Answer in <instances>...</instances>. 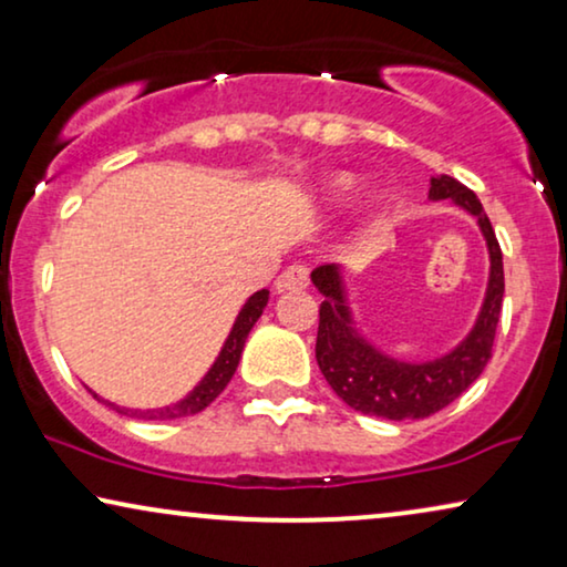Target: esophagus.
I'll return each mask as SVG.
<instances>
[{"instance_id": "34e87169", "label": "esophagus", "mask_w": 567, "mask_h": 567, "mask_svg": "<svg viewBox=\"0 0 567 567\" xmlns=\"http://www.w3.org/2000/svg\"><path fill=\"white\" fill-rule=\"evenodd\" d=\"M307 286H309V268L305 262H293V266L286 268L276 281L278 291H301L307 289Z\"/></svg>"}]
</instances>
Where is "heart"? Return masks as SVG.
<instances>
[{"label":"heart","mask_w":567,"mask_h":567,"mask_svg":"<svg viewBox=\"0 0 567 567\" xmlns=\"http://www.w3.org/2000/svg\"><path fill=\"white\" fill-rule=\"evenodd\" d=\"M351 185H353V177L351 175H336L332 177V181L328 183V196L330 198H343L348 190H351Z\"/></svg>","instance_id":"obj_1"}]
</instances>
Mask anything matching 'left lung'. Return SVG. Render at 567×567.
Masks as SVG:
<instances>
[{"instance_id":"1","label":"left lung","mask_w":567,"mask_h":567,"mask_svg":"<svg viewBox=\"0 0 567 567\" xmlns=\"http://www.w3.org/2000/svg\"><path fill=\"white\" fill-rule=\"evenodd\" d=\"M429 196L433 200L449 198L475 214L487 239V250H491V284H487L483 312L475 330L456 351L439 361L417 363V367L377 353L374 348L353 336L338 270L332 266L312 270L315 286L324 293L315 346L322 377L346 405L367 415L386 417V421L429 417L460 398L491 361L503 307V286H506L503 284V252L480 198L467 185L449 175L433 177Z\"/></svg>"}]
</instances>
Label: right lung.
Instances as JSON below:
<instances>
[{"mask_svg":"<svg viewBox=\"0 0 567 567\" xmlns=\"http://www.w3.org/2000/svg\"><path fill=\"white\" fill-rule=\"evenodd\" d=\"M266 301H268L266 289L252 293V297L247 299V305L243 307V312H239L235 328H231L227 343H224L219 359H216L212 371H208V374L204 377V382H200L196 390L188 394V398L177 402V405H169V408H162V410H126V408H115V405H111V402H107V405L121 410L123 415L144 417V421H167V417H185V415L200 413V410L212 405V402L221 394L224 386L229 384L231 374L237 371L239 355H243L247 332L252 330L255 322H258L262 309H266ZM95 398H97V394H95Z\"/></svg>","mask_w":567,"mask_h":567,"instance_id":"add662e5","label":"right lung"}]
</instances>
